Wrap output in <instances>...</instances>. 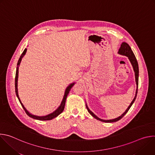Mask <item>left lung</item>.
<instances>
[{"label":"left lung","instance_id":"1","mask_svg":"<svg viewBox=\"0 0 155 155\" xmlns=\"http://www.w3.org/2000/svg\"><path fill=\"white\" fill-rule=\"evenodd\" d=\"M118 54H121V55H124V56H126L128 58V59H129L132 67H133V69H134V71L135 72V78H136V84H137V89H136V95H135V97L134 98V99L132 100V101L131 102L130 104L129 105V106L127 107V108L126 109V111L121 115L119 117L117 118H115V119H113V120H102L99 118H98L96 115H94L93 114V112H92L91 110L89 109V108L87 107L86 104V107L87 108V110L88 112H89L94 118H95L96 119H97V120H99L101 121H102V122H105V123H113V122H116V121H118V120H120V119H121L126 114V113L128 112V110H129V108H130V107L132 106V105L133 104V103L134 102L136 99V97H137V90H138V84H139V65H138V62L137 61V59H136V58L133 53V51H132L130 46L128 45V44L126 42H123L121 43V47L119 49V51H118Z\"/></svg>","mask_w":155,"mask_h":155}]
</instances>
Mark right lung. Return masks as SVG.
Segmentation results:
<instances>
[{
  "mask_svg": "<svg viewBox=\"0 0 155 155\" xmlns=\"http://www.w3.org/2000/svg\"><path fill=\"white\" fill-rule=\"evenodd\" d=\"M26 51H27V49L25 48L24 51L23 52V53L21 54L19 60H18V64H17V68H16V76H15V93H16V96L20 102V104H21L22 107H23V108H24V110H25V112L26 113V114L30 117L31 118H32L34 119H35V120H41V121H45V120H51L56 117H57L59 114H61L63 110L64 109V107H65V101H66V99H67V96L69 93V91H71V89L72 87V86L74 85V84L75 83H72L71 84H70L68 87L67 88H66V90L65 91V93H64V97H63V99H62V101L61 102V105H59V107L55 110V111H54L53 113L49 114V115H47L46 116H43V117H38V116H36V115H34L31 114H30L28 110H26V108L25 107V106L23 105V104H22L20 99H19V95H18V69H19V64L21 63V59L22 58H23V56L25 55L26 53Z\"/></svg>",
  "mask_w": 155,
  "mask_h": 155,
  "instance_id": "1",
  "label": "right lung"
}]
</instances>
